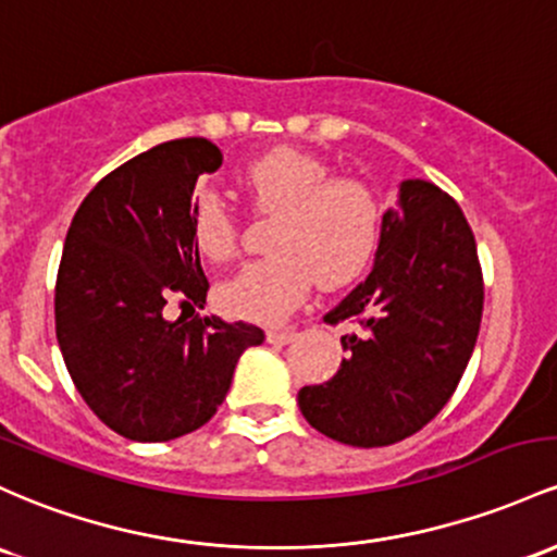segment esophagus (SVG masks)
<instances>
[{
  "instance_id": "34e87169",
  "label": "esophagus",
  "mask_w": 557,
  "mask_h": 557,
  "mask_svg": "<svg viewBox=\"0 0 557 557\" xmlns=\"http://www.w3.org/2000/svg\"><path fill=\"white\" fill-rule=\"evenodd\" d=\"M296 335H298L296 330H277V327H274V330H269V333H267V341H269V344H274V346H285V344H290Z\"/></svg>"
}]
</instances>
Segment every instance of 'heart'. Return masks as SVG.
Here are the masks:
<instances>
[{"instance_id":"1","label":"heart","mask_w":557,"mask_h":557,"mask_svg":"<svg viewBox=\"0 0 557 557\" xmlns=\"http://www.w3.org/2000/svg\"><path fill=\"white\" fill-rule=\"evenodd\" d=\"M240 185L256 213L274 216L269 259L253 261L219 288L227 314L280 322L304 301L311 283L341 288L368 267L381 232V203L368 182L330 176L322 158L274 148L248 163ZM193 243L213 264L237 256V222L213 195L195 200Z\"/></svg>"}]
</instances>
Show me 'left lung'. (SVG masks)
Instances as JSON below:
<instances>
[{
	"label": "left lung",
	"instance_id": "obj_1",
	"mask_svg": "<svg viewBox=\"0 0 557 557\" xmlns=\"http://www.w3.org/2000/svg\"><path fill=\"white\" fill-rule=\"evenodd\" d=\"M484 314V274L466 213L423 180L383 213L375 267L333 311L346 359L298 391L311 428L351 447H388L431 423L466 372Z\"/></svg>",
	"mask_w": 557,
	"mask_h": 557
}]
</instances>
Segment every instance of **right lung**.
<instances>
[{"label":"right lung","mask_w":557,"mask_h":557,"mask_svg":"<svg viewBox=\"0 0 557 557\" xmlns=\"http://www.w3.org/2000/svg\"><path fill=\"white\" fill-rule=\"evenodd\" d=\"M222 161L203 137L139 152L97 182L65 235L54 283L60 351L91 412L132 442H169L209 423L240 354L264 341L248 322L163 317L169 301L206 304L193 189Z\"/></svg>","instance_id":"obj_1"}]
</instances>
